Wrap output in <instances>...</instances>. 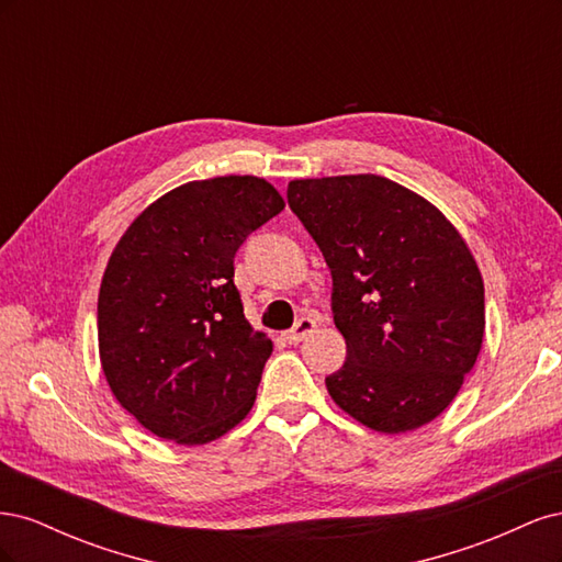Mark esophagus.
Wrapping results in <instances>:
<instances>
[{"label": "esophagus", "instance_id": "1", "mask_svg": "<svg viewBox=\"0 0 562 562\" xmlns=\"http://www.w3.org/2000/svg\"><path fill=\"white\" fill-rule=\"evenodd\" d=\"M314 328H316V321H314L312 316H302L291 330L283 333V337H285L288 345H297V342H302V339L307 337L310 333H314Z\"/></svg>", "mask_w": 562, "mask_h": 562}]
</instances>
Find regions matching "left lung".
Masks as SVG:
<instances>
[{
	"instance_id": "obj_1",
	"label": "left lung",
	"mask_w": 562,
	"mask_h": 562,
	"mask_svg": "<svg viewBox=\"0 0 562 562\" xmlns=\"http://www.w3.org/2000/svg\"><path fill=\"white\" fill-rule=\"evenodd\" d=\"M288 206L333 277L330 310L347 361L326 378L333 401L382 434L438 417L479 359L481 271L427 199L361 173L288 182Z\"/></svg>"
}]
</instances>
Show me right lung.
Returning a JSON list of instances; mask_svg holds the SVG:
<instances>
[{
	"label": "right lung",
	"instance_id": "right-lung-1",
	"mask_svg": "<svg viewBox=\"0 0 562 562\" xmlns=\"http://www.w3.org/2000/svg\"><path fill=\"white\" fill-rule=\"evenodd\" d=\"M255 176L187 182L116 244L98 295V347L116 401L180 446L211 443L255 403L271 339L234 285L248 236L283 211Z\"/></svg>",
	"mask_w": 562,
	"mask_h": 562
}]
</instances>
